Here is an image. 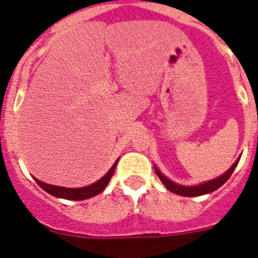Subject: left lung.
<instances>
[{
  "instance_id": "obj_1",
  "label": "left lung",
  "mask_w": 258,
  "mask_h": 258,
  "mask_svg": "<svg viewBox=\"0 0 258 258\" xmlns=\"http://www.w3.org/2000/svg\"><path fill=\"white\" fill-rule=\"evenodd\" d=\"M239 160H240V157L236 159V161L232 164L231 166L229 168V170L221 174L220 177L217 178L212 179V181L208 182H204V183H200L197 184V186H183V184H178V183H174L173 181H170L169 178H166L165 175L160 172V170L157 169L156 166H155V172H156L157 177L160 178V181L163 182L164 186H165L170 192L173 194H177V195H181V197H200V195H206V194H211L213 191H216L217 188H220L227 179L230 178V175L232 174V172L235 170L236 165H238Z\"/></svg>"
}]
</instances>
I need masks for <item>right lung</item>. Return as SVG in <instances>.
<instances>
[{
  "mask_svg": "<svg viewBox=\"0 0 258 258\" xmlns=\"http://www.w3.org/2000/svg\"><path fill=\"white\" fill-rule=\"evenodd\" d=\"M117 160L115 161L111 169L106 173V174L102 177L99 181L94 182V183L89 184V186H85V187H80V188H68V187H61V186H55V184H49L45 183V182L38 181L37 178H35V181L37 182L38 186H40L42 190H45L46 192H49L50 195L55 198H60V199H67V200H85L89 199V198H93L98 194H101L102 191L106 188V186L108 184V182L111 181V177H112L113 172H115V168L117 165Z\"/></svg>",
  "mask_w": 258,
  "mask_h": 258,
  "instance_id": "obj_1",
  "label": "right lung"
}]
</instances>
